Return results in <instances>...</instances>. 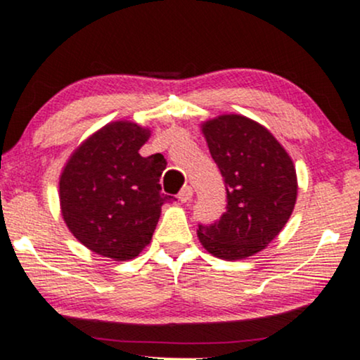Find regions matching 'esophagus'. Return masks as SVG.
<instances>
[{
    "label": "esophagus",
    "instance_id": "esophagus-1",
    "mask_svg": "<svg viewBox=\"0 0 360 360\" xmlns=\"http://www.w3.org/2000/svg\"><path fill=\"white\" fill-rule=\"evenodd\" d=\"M191 198H193V188H191V186H184V188L179 191V194H177V199H179L181 202H188L191 201Z\"/></svg>",
    "mask_w": 360,
    "mask_h": 360
}]
</instances>
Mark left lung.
Returning <instances> with one entry per match:
<instances>
[{
    "instance_id": "1",
    "label": "left lung",
    "mask_w": 360,
    "mask_h": 360,
    "mask_svg": "<svg viewBox=\"0 0 360 360\" xmlns=\"http://www.w3.org/2000/svg\"><path fill=\"white\" fill-rule=\"evenodd\" d=\"M209 153L224 177L227 206L214 224H199L207 252L238 261L262 251L289 221L297 198L290 156L269 129L240 115L202 122Z\"/></svg>"
}]
</instances>
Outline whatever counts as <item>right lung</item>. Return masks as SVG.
Returning a JSON list of instances; mask_svg holds the SVG:
<instances>
[{
	"mask_svg": "<svg viewBox=\"0 0 360 360\" xmlns=\"http://www.w3.org/2000/svg\"><path fill=\"white\" fill-rule=\"evenodd\" d=\"M149 136L136 122H109L81 143L59 177L68 229L99 256L129 261L151 243L167 195L159 184L165 167L139 154Z\"/></svg>",
	"mask_w": 360,
	"mask_h": 360,
	"instance_id": "add662e5",
	"label": "right lung"
}]
</instances>
